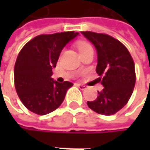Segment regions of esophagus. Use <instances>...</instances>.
<instances>
[{
    "mask_svg": "<svg viewBox=\"0 0 150 150\" xmlns=\"http://www.w3.org/2000/svg\"><path fill=\"white\" fill-rule=\"evenodd\" d=\"M77 87H78L80 89H81V90H84V89L87 88V87L84 86V85H82V84H77Z\"/></svg>",
    "mask_w": 150,
    "mask_h": 150,
    "instance_id": "obj_1",
    "label": "esophagus"
}]
</instances>
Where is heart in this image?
<instances>
[{
    "label": "heart",
    "mask_w": 150,
    "mask_h": 150,
    "mask_svg": "<svg viewBox=\"0 0 150 150\" xmlns=\"http://www.w3.org/2000/svg\"><path fill=\"white\" fill-rule=\"evenodd\" d=\"M77 47H78L79 52H82V51H85L87 49H91L92 48V47L90 46V44L86 42H80L77 44Z\"/></svg>",
    "instance_id": "heart-1"
}]
</instances>
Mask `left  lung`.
I'll list each match as a JSON object with an SVG mask.
<instances>
[{"label": "left lung", "instance_id": "obj_1", "mask_svg": "<svg viewBox=\"0 0 150 150\" xmlns=\"http://www.w3.org/2000/svg\"><path fill=\"white\" fill-rule=\"evenodd\" d=\"M95 46L97 53L96 73L104 87L98 91L97 98L88 102L95 112L111 115L122 109L129 102L135 87V70L134 61L121 42L105 34L81 32Z\"/></svg>", "mask_w": 150, "mask_h": 150}]
</instances>
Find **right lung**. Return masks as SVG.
<instances>
[{
	"mask_svg": "<svg viewBox=\"0 0 150 150\" xmlns=\"http://www.w3.org/2000/svg\"><path fill=\"white\" fill-rule=\"evenodd\" d=\"M78 35L74 31L41 35L20 51L14 70L15 89L21 103L31 112L44 115L62 103L73 83L54 81L51 77L52 69L63 47Z\"/></svg>",
	"mask_w": 150,
	"mask_h": 150,
	"instance_id": "add662e5",
	"label": "right lung"
}]
</instances>
